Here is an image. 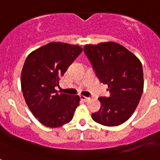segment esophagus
<instances>
[{
  "instance_id": "obj_1",
  "label": "esophagus",
  "mask_w": 160,
  "mask_h": 160,
  "mask_svg": "<svg viewBox=\"0 0 160 160\" xmlns=\"http://www.w3.org/2000/svg\"><path fill=\"white\" fill-rule=\"evenodd\" d=\"M80 100H84V101H88V100H90V98L85 97V96H84V95H80Z\"/></svg>"
}]
</instances>
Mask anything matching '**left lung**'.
Returning a JSON list of instances; mask_svg holds the SVG:
<instances>
[{"mask_svg": "<svg viewBox=\"0 0 160 160\" xmlns=\"http://www.w3.org/2000/svg\"><path fill=\"white\" fill-rule=\"evenodd\" d=\"M84 52L100 82L108 85L109 91V97L99 98L100 109L92 114V119L105 126L123 124L133 114L143 94L141 62L115 42L86 45Z\"/></svg>", "mask_w": 160, "mask_h": 160, "instance_id": "1", "label": "left lung"}]
</instances>
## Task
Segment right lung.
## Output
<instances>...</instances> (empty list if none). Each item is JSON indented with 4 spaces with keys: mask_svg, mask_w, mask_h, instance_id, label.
<instances>
[{
    "mask_svg": "<svg viewBox=\"0 0 160 160\" xmlns=\"http://www.w3.org/2000/svg\"><path fill=\"white\" fill-rule=\"evenodd\" d=\"M83 49L76 45L51 42L31 52L21 71V90L26 104L41 124L62 126L73 118L78 95L58 94L59 80Z\"/></svg>",
    "mask_w": 160,
    "mask_h": 160,
    "instance_id": "obj_1",
    "label": "right lung"
}]
</instances>
